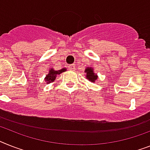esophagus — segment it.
I'll use <instances>...</instances> for the list:
<instances>
[{
	"label": "esophagus",
	"mask_w": 150,
	"mask_h": 150,
	"mask_svg": "<svg viewBox=\"0 0 150 150\" xmlns=\"http://www.w3.org/2000/svg\"><path fill=\"white\" fill-rule=\"evenodd\" d=\"M69 69H70V70H75V65H74V64L70 65V66H69Z\"/></svg>",
	"instance_id": "34e87169"
}]
</instances>
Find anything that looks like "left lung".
<instances>
[{"label": "left lung", "mask_w": 150, "mask_h": 150, "mask_svg": "<svg viewBox=\"0 0 150 150\" xmlns=\"http://www.w3.org/2000/svg\"><path fill=\"white\" fill-rule=\"evenodd\" d=\"M84 73H86V78L89 81H90L91 83H95L97 79H98V76L96 73H94V69L91 67H86L84 70Z\"/></svg>", "instance_id": "left-lung-1"}]
</instances>
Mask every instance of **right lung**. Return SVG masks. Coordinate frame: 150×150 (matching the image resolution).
Segmentation results:
<instances>
[{
	"instance_id": "right-lung-1",
	"label": "right lung",
	"mask_w": 150,
	"mask_h": 150,
	"mask_svg": "<svg viewBox=\"0 0 150 150\" xmlns=\"http://www.w3.org/2000/svg\"><path fill=\"white\" fill-rule=\"evenodd\" d=\"M66 68H62L61 70H55L53 68H50L49 71H48V74H46V76L44 78V80H45L47 84H49L50 83L54 82L57 75L60 74L61 73L64 72V71H66Z\"/></svg>"
}]
</instances>
